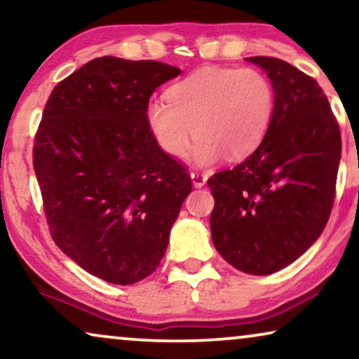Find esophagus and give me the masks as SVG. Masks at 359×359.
Segmentation results:
<instances>
[{"label":"esophagus","instance_id":"1","mask_svg":"<svg viewBox=\"0 0 359 359\" xmlns=\"http://www.w3.org/2000/svg\"><path fill=\"white\" fill-rule=\"evenodd\" d=\"M191 180H193V184L196 188H201V186H204L205 181H208V176L201 173V171H191Z\"/></svg>","mask_w":359,"mask_h":359}]
</instances>
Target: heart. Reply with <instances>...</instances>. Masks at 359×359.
Returning a JSON list of instances; mask_svg holds the SVG:
<instances>
[{
	"instance_id": "1",
	"label": "heart",
	"mask_w": 359,
	"mask_h": 359,
	"mask_svg": "<svg viewBox=\"0 0 359 359\" xmlns=\"http://www.w3.org/2000/svg\"><path fill=\"white\" fill-rule=\"evenodd\" d=\"M276 114V91L253 68L204 67L175 83L166 100L147 104V126L166 155L180 158L191 137L193 160L210 165L227 154L243 160L258 150Z\"/></svg>"
}]
</instances>
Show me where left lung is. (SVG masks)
Here are the masks:
<instances>
[{
	"label": "left lung",
	"mask_w": 359,
	"mask_h": 359,
	"mask_svg": "<svg viewBox=\"0 0 359 359\" xmlns=\"http://www.w3.org/2000/svg\"><path fill=\"white\" fill-rule=\"evenodd\" d=\"M276 91L266 139L232 170L210 176V232L240 271L271 274L297 259L330 217L341 135L325 93L312 76L274 57H250Z\"/></svg>",
	"instance_id": "8db88e82"
}]
</instances>
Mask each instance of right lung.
Segmentation results:
<instances>
[{"instance_id":"1","label":"right lung","mask_w":359,"mask_h":359,"mask_svg":"<svg viewBox=\"0 0 359 359\" xmlns=\"http://www.w3.org/2000/svg\"><path fill=\"white\" fill-rule=\"evenodd\" d=\"M180 68L100 57L53 88L32 163L53 242L93 276L134 284L151 274L193 181L156 145L145 109Z\"/></svg>"}]
</instances>
